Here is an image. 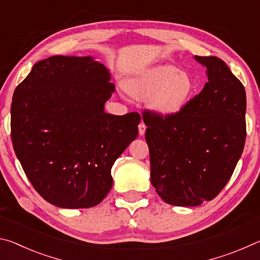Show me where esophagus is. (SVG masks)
<instances>
[{"label":"esophagus","mask_w":260,"mask_h":260,"mask_svg":"<svg viewBox=\"0 0 260 260\" xmlns=\"http://www.w3.org/2000/svg\"><path fill=\"white\" fill-rule=\"evenodd\" d=\"M146 128H147V126L144 125L143 121H141L139 124V133H140V135H143L144 133H146Z\"/></svg>","instance_id":"1"}]
</instances>
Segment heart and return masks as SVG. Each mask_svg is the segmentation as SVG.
Masks as SVG:
<instances>
[{
	"label": "heart",
	"mask_w": 260,
	"mask_h": 260,
	"mask_svg": "<svg viewBox=\"0 0 260 260\" xmlns=\"http://www.w3.org/2000/svg\"><path fill=\"white\" fill-rule=\"evenodd\" d=\"M126 88L136 99H148L153 111L171 116L186 105L192 94L193 82L186 72H179L172 65H160L128 81Z\"/></svg>",
	"instance_id": "heart-1"
}]
</instances>
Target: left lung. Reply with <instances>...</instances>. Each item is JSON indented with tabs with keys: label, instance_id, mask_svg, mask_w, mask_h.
Returning <instances> with one entry per match:
<instances>
[{
	"label": "left lung",
	"instance_id": "left-lung-1",
	"mask_svg": "<svg viewBox=\"0 0 260 260\" xmlns=\"http://www.w3.org/2000/svg\"><path fill=\"white\" fill-rule=\"evenodd\" d=\"M209 81L179 112L143 110L151 184L162 201L197 206L226 186L243 152L246 96L242 82L218 57L195 56Z\"/></svg>",
	"mask_w": 260,
	"mask_h": 260
}]
</instances>
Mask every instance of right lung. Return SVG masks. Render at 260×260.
Returning a JSON list of instances; mask_svg holds the SVG:
<instances>
[{"instance_id": "add662e5", "label": "right lung", "mask_w": 260, "mask_h": 260, "mask_svg": "<svg viewBox=\"0 0 260 260\" xmlns=\"http://www.w3.org/2000/svg\"><path fill=\"white\" fill-rule=\"evenodd\" d=\"M114 85L91 57L35 63L15 89L11 140L26 177L47 202L65 209L98 205L112 187V165L136 139L138 112H104Z\"/></svg>"}]
</instances>
